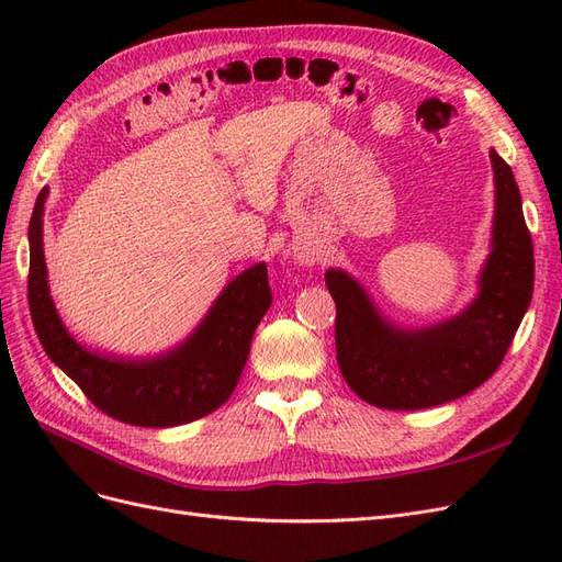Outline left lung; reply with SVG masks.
<instances>
[{
    "label": "left lung",
    "instance_id": "left-lung-1",
    "mask_svg": "<svg viewBox=\"0 0 562 562\" xmlns=\"http://www.w3.org/2000/svg\"><path fill=\"white\" fill-rule=\"evenodd\" d=\"M495 232L481 293L459 316L424 330L386 323L363 288L339 269L326 271L335 300L337 366L353 394L384 411H422L467 396L495 375L530 307L532 236L525 225L512 166L495 149Z\"/></svg>",
    "mask_w": 562,
    "mask_h": 562
}]
</instances>
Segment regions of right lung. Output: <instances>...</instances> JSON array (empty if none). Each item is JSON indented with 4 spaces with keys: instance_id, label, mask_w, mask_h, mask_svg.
<instances>
[{
    "instance_id": "add662e5",
    "label": "right lung",
    "mask_w": 562,
    "mask_h": 562,
    "mask_svg": "<svg viewBox=\"0 0 562 562\" xmlns=\"http://www.w3.org/2000/svg\"><path fill=\"white\" fill-rule=\"evenodd\" d=\"M46 194L44 187L30 217L27 302L48 359L75 380L98 411L133 427H178L217 411L236 389L252 333L271 304L267 265H255L234 279L199 330L176 351L151 361L95 356L65 330L48 295L42 250Z\"/></svg>"
}]
</instances>
